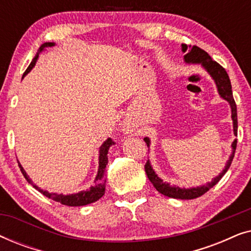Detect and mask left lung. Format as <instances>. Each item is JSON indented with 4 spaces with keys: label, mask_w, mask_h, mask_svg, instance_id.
<instances>
[{
    "label": "left lung",
    "mask_w": 251,
    "mask_h": 251,
    "mask_svg": "<svg viewBox=\"0 0 251 251\" xmlns=\"http://www.w3.org/2000/svg\"><path fill=\"white\" fill-rule=\"evenodd\" d=\"M181 50H183V52H186V54L184 56L185 63L201 64L202 67H203L204 70L210 74V76L214 78L215 83L217 85L219 96H221L223 99H225V100H227L229 106H231L233 131H234V135L236 136V133H238V114H236V105L232 94L231 81H229V77L227 73H226V71L217 63V61L212 60L211 57L209 56L204 50H202L201 48H199L197 46H193V47L190 46V48H187V44H181ZM144 140H145V143L147 144V147H150V139L146 137V138H144ZM235 149H236V139L232 143V154L231 156H229L227 163H226L224 170H223L217 177H215L210 183L205 184L203 186L192 187V188H180L178 186H171L170 184L164 183V181L161 179V178H159V176H157L155 173H154L150 161H147L145 164V171H146L147 177H149V179L151 180V183L153 184V186L155 187L157 192H160L161 194L166 195V197H169V198H174V199L191 200V199H195V198L201 197V195H203L205 192H208L211 187H214L215 185L222 179V177L224 176L226 171L228 170L229 166H231L233 157H234Z\"/></svg>",
    "instance_id": "8db88e82"
}]
</instances>
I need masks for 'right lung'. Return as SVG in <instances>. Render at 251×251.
Here are the masks:
<instances>
[{
	"label": "right lung",
	"instance_id": "add662e5",
	"mask_svg": "<svg viewBox=\"0 0 251 251\" xmlns=\"http://www.w3.org/2000/svg\"><path fill=\"white\" fill-rule=\"evenodd\" d=\"M53 46H54L53 42H46L40 47V49L37 50L36 56L33 58L32 63H30L28 68L25 71L23 77L25 76L26 74H28L30 70L35 66V63H36L37 58H39V54L42 52L46 48L53 47ZM112 144H113L112 139L108 138L107 140H105L104 144L100 146V149H99V168H98V174H97V176H96V179L94 181V185H92L89 190L81 191V192H78V193H75V194L64 195V194H57V193H49L48 191L41 190L40 187H37L36 185L33 184V181L29 179V177L27 176L26 171L24 170L22 164L20 163H18V164H19L20 170H22V173L24 175V177L26 178V180L28 181L29 184H32L34 188H36V190L41 192L43 195H46L47 198L52 199L53 201L59 202V203H61V204L70 205V207H80V205H87L89 203H92V202H96L97 200H99V199H100L102 195L105 194V183H106L105 169H106V164H107V162H108L107 153H108L109 147L112 146Z\"/></svg>",
	"mask_w": 251,
	"mask_h": 251
}]
</instances>
